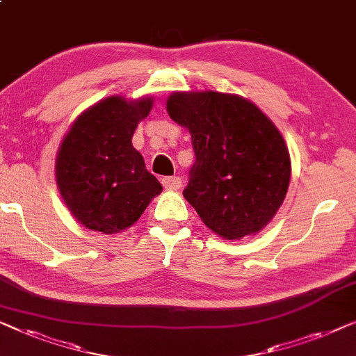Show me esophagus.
I'll return each mask as SVG.
<instances>
[{"instance_id":"1","label":"esophagus","mask_w":356,"mask_h":356,"mask_svg":"<svg viewBox=\"0 0 356 356\" xmlns=\"http://www.w3.org/2000/svg\"><path fill=\"white\" fill-rule=\"evenodd\" d=\"M161 184L164 185V188L168 190H177L180 188V185H182V180H180V177H163L161 179Z\"/></svg>"}]
</instances>
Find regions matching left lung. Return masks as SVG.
Segmentation results:
<instances>
[{
  "instance_id": "8db88e82",
  "label": "left lung",
  "mask_w": 356,
  "mask_h": 356,
  "mask_svg": "<svg viewBox=\"0 0 356 356\" xmlns=\"http://www.w3.org/2000/svg\"><path fill=\"white\" fill-rule=\"evenodd\" d=\"M168 114L192 135L195 164L184 197L204 226L227 240L254 235L282 204L292 174L274 122L234 93L174 92Z\"/></svg>"
}]
</instances>
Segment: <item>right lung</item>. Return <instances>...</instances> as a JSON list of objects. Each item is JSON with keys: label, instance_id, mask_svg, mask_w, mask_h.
<instances>
[{"label": "right lung", "instance_id": "1", "mask_svg": "<svg viewBox=\"0 0 356 356\" xmlns=\"http://www.w3.org/2000/svg\"><path fill=\"white\" fill-rule=\"evenodd\" d=\"M153 97L99 99L76 118L56 154L59 193L76 221L90 230L118 234L138 221L161 184L132 145Z\"/></svg>", "mask_w": 356, "mask_h": 356}]
</instances>
